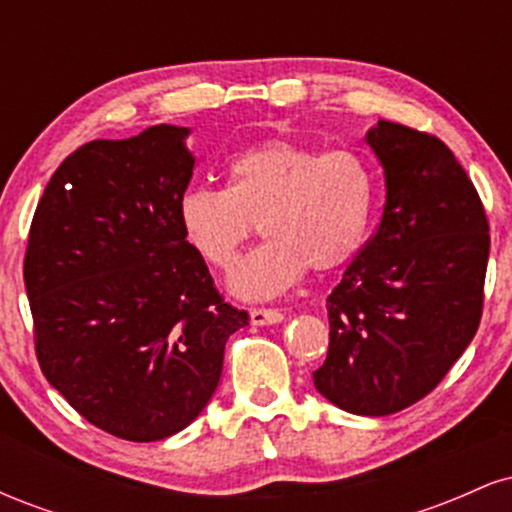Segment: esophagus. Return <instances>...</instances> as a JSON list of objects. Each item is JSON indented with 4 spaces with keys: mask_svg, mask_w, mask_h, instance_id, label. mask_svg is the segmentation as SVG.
<instances>
[{
    "mask_svg": "<svg viewBox=\"0 0 512 512\" xmlns=\"http://www.w3.org/2000/svg\"><path fill=\"white\" fill-rule=\"evenodd\" d=\"M281 320H284V313L276 308H252L250 310V322L257 327L276 325V322H281Z\"/></svg>",
    "mask_w": 512,
    "mask_h": 512,
    "instance_id": "34e87169",
    "label": "esophagus"
}]
</instances>
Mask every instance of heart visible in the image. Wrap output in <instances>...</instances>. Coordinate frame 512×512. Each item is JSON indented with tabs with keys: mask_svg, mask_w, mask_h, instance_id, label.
<instances>
[{
	"mask_svg": "<svg viewBox=\"0 0 512 512\" xmlns=\"http://www.w3.org/2000/svg\"><path fill=\"white\" fill-rule=\"evenodd\" d=\"M375 202L368 163L349 149L317 151L289 139L248 146L228 163L226 187H190L178 202L182 236L204 262L231 267L255 233L267 243L233 267L231 291L262 301L308 272L346 264L366 238Z\"/></svg>",
	"mask_w": 512,
	"mask_h": 512,
	"instance_id": "obj_1",
	"label": "heart"
}]
</instances>
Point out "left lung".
I'll use <instances>...</instances> for the list:
<instances>
[{"label":"left lung","mask_w":512,"mask_h":512,"mask_svg":"<svg viewBox=\"0 0 512 512\" xmlns=\"http://www.w3.org/2000/svg\"><path fill=\"white\" fill-rule=\"evenodd\" d=\"M378 231L327 296L330 351L313 383L334 407L387 416L424 399L477 334L489 262L484 204L433 134L380 120Z\"/></svg>","instance_id":"left-lung-1"}]
</instances>
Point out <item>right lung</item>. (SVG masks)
I'll use <instances>...</instances> for the list:
<instances>
[{
    "mask_svg": "<svg viewBox=\"0 0 512 512\" xmlns=\"http://www.w3.org/2000/svg\"><path fill=\"white\" fill-rule=\"evenodd\" d=\"M187 134L156 125L79 146L40 197L23 260L40 370L86 421L132 443L202 414L228 337L250 320L182 236Z\"/></svg>",
    "mask_w": 512,
    "mask_h": 512,
    "instance_id": "1",
    "label": "right lung"
}]
</instances>
